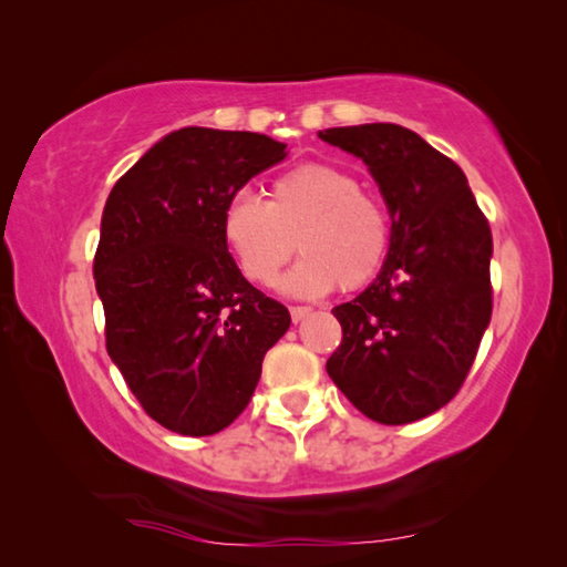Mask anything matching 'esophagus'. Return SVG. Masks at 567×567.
Listing matches in <instances>:
<instances>
[{"label":"esophagus","mask_w":567,"mask_h":567,"mask_svg":"<svg viewBox=\"0 0 567 567\" xmlns=\"http://www.w3.org/2000/svg\"><path fill=\"white\" fill-rule=\"evenodd\" d=\"M312 310L310 307H305V305H295V307H290V315H292V322H300V320H305L307 315H310Z\"/></svg>","instance_id":"34e87169"}]
</instances>
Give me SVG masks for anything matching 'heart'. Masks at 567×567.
<instances>
[{
    "instance_id": "b5f03b06",
    "label": "heart",
    "mask_w": 567,
    "mask_h": 567,
    "mask_svg": "<svg viewBox=\"0 0 567 567\" xmlns=\"http://www.w3.org/2000/svg\"><path fill=\"white\" fill-rule=\"evenodd\" d=\"M219 235L239 275L257 287H272L297 247L302 260L285 290L320 297L334 285L354 292L375 280L390 249V219L352 172L310 162L275 177L265 203L247 192L229 197Z\"/></svg>"
}]
</instances>
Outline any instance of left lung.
Segmentation results:
<instances>
[{"instance_id":"1","label":"left lung","mask_w":567,"mask_h":567,"mask_svg":"<svg viewBox=\"0 0 567 567\" xmlns=\"http://www.w3.org/2000/svg\"><path fill=\"white\" fill-rule=\"evenodd\" d=\"M385 197L390 249L368 290L332 310L342 324L328 375L362 415L405 425L463 388L493 315V235L465 172L400 124L332 127Z\"/></svg>"}]
</instances>
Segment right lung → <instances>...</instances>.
Segmentation results:
<instances>
[{"instance_id": "right-lung-1", "label": "right lung", "mask_w": 567, "mask_h": 567, "mask_svg": "<svg viewBox=\"0 0 567 567\" xmlns=\"http://www.w3.org/2000/svg\"><path fill=\"white\" fill-rule=\"evenodd\" d=\"M257 132L185 127L112 187L94 282L107 352L142 410L215 435L247 408L290 312L239 275L219 235L229 197L287 157Z\"/></svg>"}]
</instances>
